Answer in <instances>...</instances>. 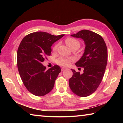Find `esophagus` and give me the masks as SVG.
<instances>
[{
	"mask_svg": "<svg viewBox=\"0 0 123 123\" xmlns=\"http://www.w3.org/2000/svg\"><path fill=\"white\" fill-rule=\"evenodd\" d=\"M66 69V68L65 67H61V70L62 71H63V70H64Z\"/></svg>",
	"mask_w": 123,
	"mask_h": 123,
	"instance_id": "esophagus-1",
	"label": "esophagus"
}]
</instances>
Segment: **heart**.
Segmentation results:
<instances>
[{"instance_id":"1","label":"heart","mask_w":123,"mask_h":123,"mask_svg":"<svg viewBox=\"0 0 123 123\" xmlns=\"http://www.w3.org/2000/svg\"><path fill=\"white\" fill-rule=\"evenodd\" d=\"M66 44L70 48L74 46H80V42L72 37L67 38L65 41ZM57 48V45H55L53 48L54 51L56 50ZM74 61V59L71 57H60L57 60V63L62 66H69Z\"/></svg>"}]
</instances>
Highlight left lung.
<instances>
[{
	"mask_svg": "<svg viewBox=\"0 0 123 123\" xmlns=\"http://www.w3.org/2000/svg\"><path fill=\"white\" fill-rule=\"evenodd\" d=\"M71 36L80 38L85 44L84 53L75 63L84 69L80 74L74 69L69 80L70 89L79 97H87L96 91L103 78L107 62V49L100 35L88 30H82Z\"/></svg>",
	"mask_w": 123,
	"mask_h": 123,
	"instance_id": "left-lung-1",
	"label": "left lung"
}]
</instances>
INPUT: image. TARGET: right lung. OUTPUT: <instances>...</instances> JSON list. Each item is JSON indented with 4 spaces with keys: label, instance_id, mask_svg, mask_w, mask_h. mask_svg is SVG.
<instances>
[{
    "label": "right lung",
    "instance_id": "1",
    "mask_svg": "<svg viewBox=\"0 0 123 123\" xmlns=\"http://www.w3.org/2000/svg\"><path fill=\"white\" fill-rule=\"evenodd\" d=\"M64 35L54 36L45 32H35L22 39L17 51V67L26 89L36 96L49 93L61 72L57 65L48 70L42 63L51 54L53 43Z\"/></svg>",
    "mask_w": 123,
    "mask_h": 123
}]
</instances>
